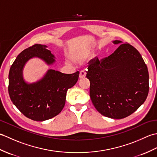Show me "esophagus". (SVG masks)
<instances>
[{"label": "esophagus", "instance_id": "obj_1", "mask_svg": "<svg viewBox=\"0 0 157 157\" xmlns=\"http://www.w3.org/2000/svg\"><path fill=\"white\" fill-rule=\"evenodd\" d=\"M86 72L85 71H81L79 73V78L80 79H84L86 78Z\"/></svg>", "mask_w": 157, "mask_h": 157}]
</instances>
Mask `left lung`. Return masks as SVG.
<instances>
[{
  "label": "left lung",
  "instance_id": "obj_1",
  "mask_svg": "<svg viewBox=\"0 0 157 157\" xmlns=\"http://www.w3.org/2000/svg\"><path fill=\"white\" fill-rule=\"evenodd\" d=\"M114 44H121L113 40ZM86 77L90 96L96 110L105 117L123 119L146 101L149 90L147 66L134 46L121 44L108 57L92 60Z\"/></svg>",
  "mask_w": 157,
  "mask_h": 157
}]
</instances>
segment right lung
Masks as SVG:
<instances>
[{
  "label": "right lung",
  "mask_w": 157,
  "mask_h": 157,
  "mask_svg": "<svg viewBox=\"0 0 157 157\" xmlns=\"http://www.w3.org/2000/svg\"><path fill=\"white\" fill-rule=\"evenodd\" d=\"M37 58L48 66L56 62L47 46L36 44L17 56L9 73V94L17 108L28 118L43 121L59 114L65 104L67 90L78 80L79 72L65 74L48 69L42 78L29 83L23 78V69L29 60Z\"/></svg>",
  "instance_id": "1"
}]
</instances>
